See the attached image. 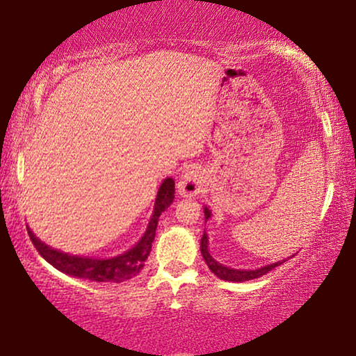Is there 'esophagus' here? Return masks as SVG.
Listing matches in <instances>:
<instances>
[{"label":"esophagus","instance_id":"esophagus-1","mask_svg":"<svg viewBox=\"0 0 356 356\" xmlns=\"http://www.w3.org/2000/svg\"><path fill=\"white\" fill-rule=\"evenodd\" d=\"M202 177L201 172L195 170V168H190V170L184 171L180 180L177 184V190L184 197H191L200 195L202 191Z\"/></svg>","mask_w":356,"mask_h":356}]
</instances>
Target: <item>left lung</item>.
I'll list each match as a JSON object with an SVG mask.
<instances>
[{
    "label": "left lung",
    "mask_w": 356,
    "mask_h": 356,
    "mask_svg": "<svg viewBox=\"0 0 356 356\" xmlns=\"http://www.w3.org/2000/svg\"><path fill=\"white\" fill-rule=\"evenodd\" d=\"M204 215H206V220L210 218V210L206 207L204 209ZM209 238H207V234L204 232V236L201 238V254L204 257V261H206L207 267L212 270V273H215L218 276L220 280H225V281H234V282H242V281H250V280H256V278H261L265 273L272 272L275 267H278L284 261L281 262H276V264H270V265H265V267H261L257 270H236V268H229L225 267V265L216 262L215 259L210 256L209 252Z\"/></svg>",
    "instance_id": "1"
}]
</instances>
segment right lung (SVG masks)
Returning <instances> with one entry per match:
<instances>
[{
	"instance_id": "right-lung-1",
	"label": "right lung",
	"mask_w": 356,
	"mask_h": 356,
	"mask_svg": "<svg viewBox=\"0 0 356 356\" xmlns=\"http://www.w3.org/2000/svg\"><path fill=\"white\" fill-rule=\"evenodd\" d=\"M172 200L174 180L171 177H168L163 180V184H161L159 190V195H156L154 215L149 221L147 231L144 232L143 238L127 252L111 259L70 256L67 252H61L50 248V246L45 245L44 242H40L31 231H28V234L33 245L35 246V250L39 251V254L44 257L48 264H51L53 267L58 268L59 272L97 282H120L134 278L135 275L141 272L144 262H146L150 252V248H152V242L155 238V231L156 225H159L160 215L171 206Z\"/></svg>"
}]
</instances>
